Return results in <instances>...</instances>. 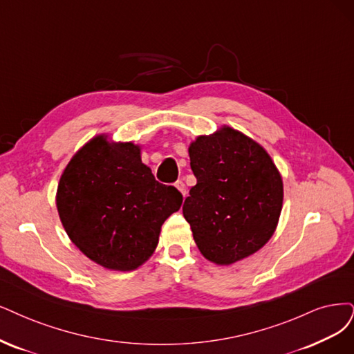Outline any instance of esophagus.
Here are the masks:
<instances>
[{"label":"esophagus","instance_id":"1","mask_svg":"<svg viewBox=\"0 0 354 354\" xmlns=\"http://www.w3.org/2000/svg\"><path fill=\"white\" fill-rule=\"evenodd\" d=\"M175 187L179 189V192H180L182 195H184V198H185V197H187V194H188V191H187V187H185L184 182H182V180H178L176 184H175Z\"/></svg>","mask_w":354,"mask_h":354}]
</instances>
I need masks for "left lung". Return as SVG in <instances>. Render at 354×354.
<instances>
[{"instance_id": "8db88e82", "label": "left lung", "mask_w": 354, "mask_h": 354, "mask_svg": "<svg viewBox=\"0 0 354 354\" xmlns=\"http://www.w3.org/2000/svg\"><path fill=\"white\" fill-rule=\"evenodd\" d=\"M197 185L182 212L205 259L230 266L259 251L274 234L283 179L267 150L223 125L188 147Z\"/></svg>"}]
</instances>
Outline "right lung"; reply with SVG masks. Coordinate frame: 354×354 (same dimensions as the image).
<instances>
[{"mask_svg": "<svg viewBox=\"0 0 354 354\" xmlns=\"http://www.w3.org/2000/svg\"><path fill=\"white\" fill-rule=\"evenodd\" d=\"M55 200L65 232L87 258L108 270L133 271L153 255L182 195L154 179L138 144L99 134L65 166Z\"/></svg>", "mask_w": 354, "mask_h": 354, "instance_id": "obj_1", "label": "right lung"}]
</instances>
